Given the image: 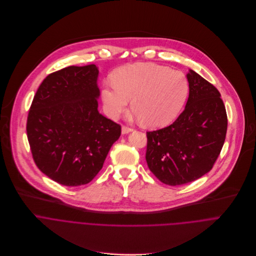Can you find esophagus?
<instances>
[{
  "label": "esophagus",
  "instance_id": "34e87169",
  "mask_svg": "<svg viewBox=\"0 0 256 256\" xmlns=\"http://www.w3.org/2000/svg\"><path fill=\"white\" fill-rule=\"evenodd\" d=\"M121 131H122V134H127V133H129V132L133 131V129H132V128H130V127H128V126H123Z\"/></svg>",
  "mask_w": 256,
  "mask_h": 256
}]
</instances>
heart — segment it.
<instances>
[{
	"label": "heart",
	"instance_id": "heart-1",
	"mask_svg": "<svg viewBox=\"0 0 256 256\" xmlns=\"http://www.w3.org/2000/svg\"><path fill=\"white\" fill-rule=\"evenodd\" d=\"M113 84L102 90L108 114L112 118L119 117L127 112L132 100L133 114L147 127H162L172 122L182 111L190 90L184 72L148 62L119 68Z\"/></svg>",
	"mask_w": 256,
	"mask_h": 256
}]
</instances>
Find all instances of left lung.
I'll list each match as a JSON object with an SVG mask.
<instances>
[{
	"label": "left lung",
	"instance_id": "8db88e82",
	"mask_svg": "<svg viewBox=\"0 0 256 256\" xmlns=\"http://www.w3.org/2000/svg\"><path fill=\"white\" fill-rule=\"evenodd\" d=\"M190 94L170 126L146 133V162L162 182L180 186L209 172L223 147L227 114L219 90L196 72L186 74Z\"/></svg>",
	"mask_w": 256,
	"mask_h": 256
}]
</instances>
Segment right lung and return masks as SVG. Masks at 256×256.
Masks as SVG:
<instances>
[{"label": "right lung", "mask_w": 256, "mask_h": 256, "mask_svg": "<svg viewBox=\"0 0 256 256\" xmlns=\"http://www.w3.org/2000/svg\"><path fill=\"white\" fill-rule=\"evenodd\" d=\"M98 76L94 64L48 74L29 110L33 160L45 176L66 186L92 182L121 135V126L98 111Z\"/></svg>", "instance_id": "right-lung-1"}]
</instances>
